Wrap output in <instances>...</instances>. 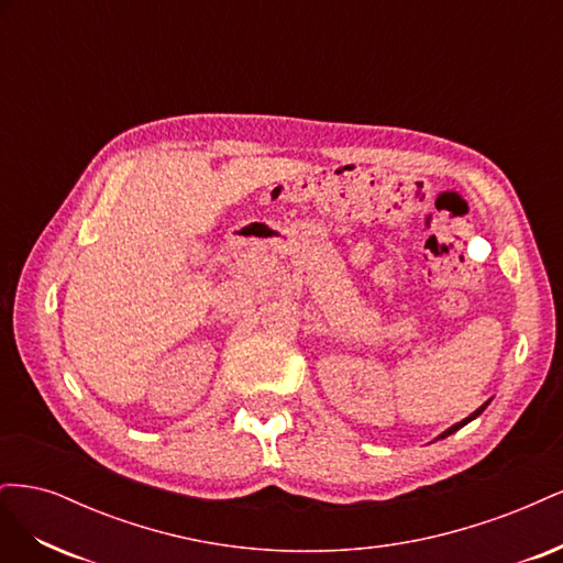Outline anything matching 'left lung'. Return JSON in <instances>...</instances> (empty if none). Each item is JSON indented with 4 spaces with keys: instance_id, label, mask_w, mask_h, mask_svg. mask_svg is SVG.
<instances>
[{
    "instance_id": "left-lung-1",
    "label": "left lung",
    "mask_w": 563,
    "mask_h": 563,
    "mask_svg": "<svg viewBox=\"0 0 563 563\" xmlns=\"http://www.w3.org/2000/svg\"><path fill=\"white\" fill-rule=\"evenodd\" d=\"M486 406H488V401H486V404H484V406H479V408H476V411H474V413H472V416H467V418H465V420H460V422H457V424H453V428H449V430H446V432H444V434H441V437H439V439H444V437H449V434H453V432H457V430H460V428H463V424H467V422H470V420H474V418H476V416H479V413H482V411H484V408H486Z\"/></svg>"
}]
</instances>
